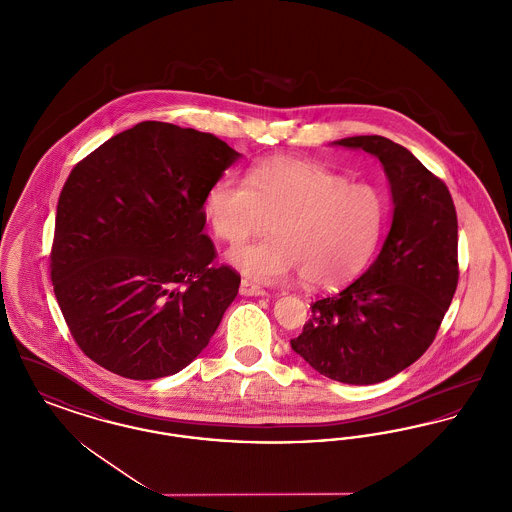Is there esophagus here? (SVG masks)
I'll return each instance as SVG.
<instances>
[{
	"instance_id": "34e87169",
	"label": "esophagus",
	"mask_w": 512,
	"mask_h": 512,
	"mask_svg": "<svg viewBox=\"0 0 512 512\" xmlns=\"http://www.w3.org/2000/svg\"><path fill=\"white\" fill-rule=\"evenodd\" d=\"M240 293L242 295H253V297H259V295H267V290H263L261 286L249 282V280H242L240 284Z\"/></svg>"
}]
</instances>
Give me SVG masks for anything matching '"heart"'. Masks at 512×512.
<instances>
[{"label": "heart", "mask_w": 512, "mask_h": 512, "mask_svg": "<svg viewBox=\"0 0 512 512\" xmlns=\"http://www.w3.org/2000/svg\"><path fill=\"white\" fill-rule=\"evenodd\" d=\"M203 213L215 236L242 245L228 261L255 282H284L295 274L307 286L330 288L365 268L380 242L388 201L380 188L305 159L274 157L247 178L228 171L209 186Z\"/></svg>", "instance_id": "b5f03b06"}]
</instances>
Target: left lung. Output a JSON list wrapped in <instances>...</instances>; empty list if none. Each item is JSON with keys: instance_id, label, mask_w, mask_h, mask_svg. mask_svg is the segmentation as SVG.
<instances>
[{"instance_id": "1", "label": "left lung", "mask_w": 512, "mask_h": 512, "mask_svg": "<svg viewBox=\"0 0 512 512\" xmlns=\"http://www.w3.org/2000/svg\"><path fill=\"white\" fill-rule=\"evenodd\" d=\"M336 146L380 159L393 219L380 255L345 290L317 299L292 349L322 376L370 386L399 374L436 340L459 282L457 211L443 180L384 136Z\"/></svg>"}]
</instances>
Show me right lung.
<instances>
[{
	"label": "right lung",
	"mask_w": 512,
	"mask_h": 512,
	"mask_svg": "<svg viewBox=\"0 0 512 512\" xmlns=\"http://www.w3.org/2000/svg\"><path fill=\"white\" fill-rule=\"evenodd\" d=\"M238 157L213 134L144 121L71 171L49 268L71 336L94 363L155 380L207 347L240 274L215 265L203 199Z\"/></svg>",
	"instance_id": "obj_1"
}]
</instances>
